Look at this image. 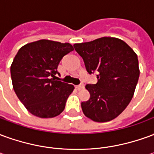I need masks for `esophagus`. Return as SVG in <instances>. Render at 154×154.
Masks as SVG:
<instances>
[{"label": "esophagus", "instance_id": "esophagus-1", "mask_svg": "<svg viewBox=\"0 0 154 154\" xmlns=\"http://www.w3.org/2000/svg\"><path fill=\"white\" fill-rule=\"evenodd\" d=\"M76 87L77 88V90H82V89H83L84 88V84L83 83L79 84V85L76 86Z\"/></svg>", "mask_w": 154, "mask_h": 154}]
</instances>
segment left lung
<instances>
[{
  "instance_id": "obj_1",
  "label": "left lung",
  "mask_w": 154,
  "mask_h": 154,
  "mask_svg": "<svg viewBox=\"0 0 154 154\" xmlns=\"http://www.w3.org/2000/svg\"><path fill=\"white\" fill-rule=\"evenodd\" d=\"M88 73L97 72V82L86 85L90 99L82 102L85 116L107 122L121 114L132 99L139 77V60L125 42L103 37L75 44Z\"/></svg>"
}]
</instances>
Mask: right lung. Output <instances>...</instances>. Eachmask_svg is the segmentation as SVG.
Segmentation results:
<instances>
[{"label":"right lung","mask_w":154,"mask_h":154,"mask_svg":"<svg viewBox=\"0 0 154 154\" xmlns=\"http://www.w3.org/2000/svg\"><path fill=\"white\" fill-rule=\"evenodd\" d=\"M73 47L41 39L19 49L11 67L16 96L32 115L53 118L63 111L74 87L58 80L57 66Z\"/></svg>","instance_id":"right-lung-1"}]
</instances>
